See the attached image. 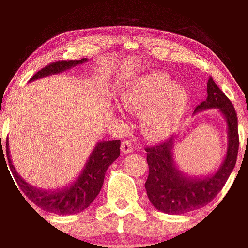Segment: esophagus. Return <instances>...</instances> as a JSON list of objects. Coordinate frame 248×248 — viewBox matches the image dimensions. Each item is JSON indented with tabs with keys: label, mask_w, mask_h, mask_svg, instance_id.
Segmentation results:
<instances>
[{
	"label": "esophagus",
	"mask_w": 248,
	"mask_h": 248,
	"mask_svg": "<svg viewBox=\"0 0 248 248\" xmlns=\"http://www.w3.org/2000/svg\"><path fill=\"white\" fill-rule=\"evenodd\" d=\"M121 149L123 154H128L133 150V146H132V142L130 140H124L121 144Z\"/></svg>",
	"instance_id": "34e87169"
}]
</instances>
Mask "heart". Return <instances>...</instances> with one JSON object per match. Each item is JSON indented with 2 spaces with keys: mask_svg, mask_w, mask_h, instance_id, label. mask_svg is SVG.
<instances>
[{
  "mask_svg": "<svg viewBox=\"0 0 248 248\" xmlns=\"http://www.w3.org/2000/svg\"><path fill=\"white\" fill-rule=\"evenodd\" d=\"M189 101L185 86L172 83L160 72L141 76L122 94V104L131 114L141 116V130L148 139L160 140L171 134Z\"/></svg>",
  "mask_w": 248,
  "mask_h": 248,
  "instance_id": "1",
  "label": "heart"
}]
</instances>
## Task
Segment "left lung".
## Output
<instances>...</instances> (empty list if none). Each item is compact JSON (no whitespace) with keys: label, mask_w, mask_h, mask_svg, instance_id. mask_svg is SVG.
<instances>
[{"label":"left lung","mask_w":248,"mask_h":248,"mask_svg":"<svg viewBox=\"0 0 248 248\" xmlns=\"http://www.w3.org/2000/svg\"><path fill=\"white\" fill-rule=\"evenodd\" d=\"M206 109H218L228 124L227 155L214 174L197 178L178 170L173 159V137L157 146L146 148L149 174L144 187L148 198L157 210L166 214H183L206 206L221 191L236 165L239 147L237 114L232 102L212 77L207 82L206 100L196 107L194 114Z\"/></svg>","instance_id":"8db88e82"}]
</instances>
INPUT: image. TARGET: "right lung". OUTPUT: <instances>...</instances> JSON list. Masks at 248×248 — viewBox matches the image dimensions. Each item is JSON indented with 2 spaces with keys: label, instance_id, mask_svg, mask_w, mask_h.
<instances>
[{
  "label": "right lung",
  "instance_id": "1",
  "mask_svg": "<svg viewBox=\"0 0 248 248\" xmlns=\"http://www.w3.org/2000/svg\"><path fill=\"white\" fill-rule=\"evenodd\" d=\"M86 60H88L86 58H83L81 60L56 61V62L50 63V65L38 70L30 81H35V79L41 78V77L61 73L66 69L73 68V67L79 65V63L85 62ZM120 140L99 142L93 149L91 155H90L78 179L72 183L69 187L63 188L62 190L56 191L42 190V189L35 188L30 183L26 182L18 174L14 165H12L10 155H9L10 153H9L8 141H6V156H8L9 166H10L12 175H14L16 182H17L20 190L24 192V195L27 196L35 205H37L42 210L51 212V213L67 215L76 214L84 211L94 201L101 190L102 185H104L106 171H107L109 165H111L120 157Z\"/></svg>",
  "mask_w": 248,
  "mask_h": 248
}]
</instances>
